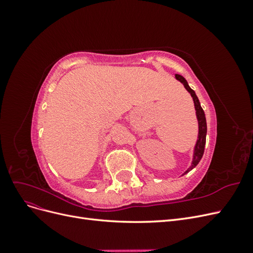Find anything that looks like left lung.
Segmentation results:
<instances>
[{
    "label": "left lung",
    "mask_w": 253,
    "mask_h": 253,
    "mask_svg": "<svg viewBox=\"0 0 253 253\" xmlns=\"http://www.w3.org/2000/svg\"><path fill=\"white\" fill-rule=\"evenodd\" d=\"M175 78L177 79L179 82L183 84V86L189 91L191 97L193 98V102H194V108L196 111V118L198 122V136H197V140L194 145V150H193V158H192V163H191V166L188 168V169L183 172L182 175L187 174L192 169L198 165V163L201 162V159L204 155V151H205V145H206V136H207V121H206V116H205V112L202 109L201 102L198 100V98L195 94V91L189 86V84L187 80L182 77L180 75H175ZM181 175V176H182Z\"/></svg>",
    "instance_id": "1"
}]
</instances>
